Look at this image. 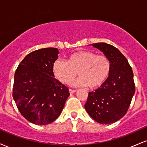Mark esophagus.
<instances>
[{"label": "esophagus", "instance_id": "esophagus-1", "mask_svg": "<svg viewBox=\"0 0 147 147\" xmlns=\"http://www.w3.org/2000/svg\"><path fill=\"white\" fill-rule=\"evenodd\" d=\"M69 92H70V94H72L74 93V92H76V90H72V89H69Z\"/></svg>", "mask_w": 147, "mask_h": 147}]
</instances>
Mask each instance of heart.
Listing matches in <instances>:
<instances>
[{"label":"heart","instance_id":"1","mask_svg":"<svg viewBox=\"0 0 147 147\" xmlns=\"http://www.w3.org/2000/svg\"><path fill=\"white\" fill-rule=\"evenodd\" d=\"M111 70V61L106 55H97L88 50L76 52L68 57L67 61L59 59L53 65L54 74L61 82L70 84L78 72L80 78L77 85H87L90 88L101 86L109 77Z\"/></svg>","mask_w":147,"mask_h":147}]
</instances>
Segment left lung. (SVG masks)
Masks as SVG:
<instances>
[{
	"label": "left lung",
	"mask_w": 147,
	"mask_h": 147,
	"mask_svg": "<svg viewBox=\"0 0 147 147\" xmlns=\"http://www.w3.org/2000/svg\"><path fill=\"white\" fill-rule=\"evenodd\" d=\"M92 45L109 59L111 70L100 88L89 92L84 107L97 122L112 124L124 117L129 109L136 91L133 72L126 57L115 47L106 43Z\"/></svg>",
	"instance_id": "left-lung-1"
}]
</instances>
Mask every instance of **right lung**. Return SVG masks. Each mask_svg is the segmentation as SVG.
<instances>
[{
	"instance_id": "right-lung-1",
	"label": "right lung",
	"mask_w": 147,
	"mask_h": 147,
	"mask_svg": "<svg viewBox=\"0 0 147 147\" xmlns=\"http://www.w3.org/2000/svg\"><path fill=\"white\" fill-rule=\"evenodd\" d=\"M59 53L55 48L30 52L15 72L13 98L22 115L37 125L55 121L70 95L68 88L55 78L53 65Z\"/></svg>"
}]
</instances>
